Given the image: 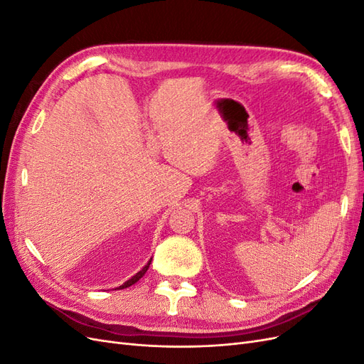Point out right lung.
Returning <instances> with one entry per match:
<instances>
[{
	"label": "right lung",
	"instance_id": "1",
	"mask_svg": "<svg viewBox=\"0 0 364 364\" xmlns=\"http://www.w3.org/2000/svg\"><path fill=\"white\" fill-rule=\"evenodd\" d=\"M150 262H151V259L146 264V266L144 267H142L136 274H134V277H132L129 281H126L123 285H119V287L118 289H127V287H130V285H134L135 282H138L142 277H144V274H146V272L149 270V267H150Z\"/></svg>",
	"mask_w": 364,
	"mask_h": 364
}]
</instances>
